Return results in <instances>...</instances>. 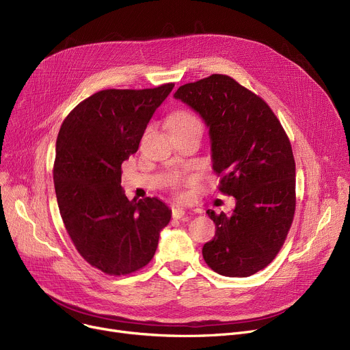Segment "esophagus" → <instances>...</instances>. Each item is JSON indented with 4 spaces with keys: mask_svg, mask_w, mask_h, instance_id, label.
Instances as JSON below:
<instances>
[{
    "mask_svg": "<svg viewBox=\"0 0 350 350\" xmlns=\"http://www.w3.org/2000/svg\"><path fill=\"white\" fill-rule=\"evenodd\" d=\"M172 215L174 219H180L186 215V210L181 208V207H173L172 208Z\"/></svg>",
    "mask_w": 350,
    "mask_h": 350,
    "instance_id": "obj_1",
    "label": "esophagus"
}]
</instances>
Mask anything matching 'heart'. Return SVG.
I'll return each mask as SVG.
<instances>
[{
	"instance_id": "heart-1",
	"label": "heart",
	"mask_w": 350,
	"mask_h": 350,
	"mask_svg": "<svg viewBox=\"0 0 350 350\" xmlns=\"http://www.w3.org/2000/svg\"><path fill=\"white\" fill-rule=\"evenodd\" d=\"M167 124H169V129H176V127L190 126V124H201V122L194 113L190 112V110L178 109V110H174V112L169 116ZM174 190L177 194H180V196L183 194L178 185H174Z\"/></svg>"
}]
</instances>
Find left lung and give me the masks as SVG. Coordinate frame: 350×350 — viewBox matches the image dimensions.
<instances>
[{
  "label": "left lung",
  "mask_w": 350,
  "mask_h": 350,
  "mask_svg": "<svg viewBox=\"0 0 350 350\" xmlns=\"http://www.w3.org/2000/svg\"><path fill=\"white\" fill-rule=\"evenodd\" d=\"M174 98L210 127L218 190L237 200L230 215L207 210L217 230L203 258L224 277H250L273 261L295 214V160L288 135L268 103L228 75L183 85Z\"/></svg>",
  "instance_id": "obj_1"
}]
</instances>
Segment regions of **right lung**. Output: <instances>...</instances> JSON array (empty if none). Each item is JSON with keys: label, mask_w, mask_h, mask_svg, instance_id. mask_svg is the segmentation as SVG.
I'll return each instance as SVG.
<instances>
[{"label": "right lung", "mask_w": 350, "mask_h": 350, "mask_svg": "<svg viewBox=\"0 0 350 350\" xmlns=\"http://www.w3.org/2000/svg\"><path fill=\"white\" fill-rule=\"evenodd\" d=\"M173 88L99 90L61 124L53 185L62 221L82 258L107 275L149 264L170 221L163 201L127 200L120 178L122 163L137 152L147 123Z\"/></svg>", "instance_id": "add662e5"}]
</instances>
